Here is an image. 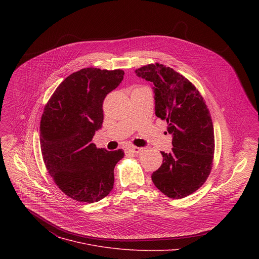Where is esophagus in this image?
Segmentation results:
<instances>
[{
    "mask_svg": "<svg viewBox=\"0 0 259 259\" xmlns=\"http://www.w3.org/2000/svg\"><path fill=\"white\" fill-rule=\"evenodd\" d=\"M143 149H144V148H139V147H130V148H127L128 151L134 152V153H139V152H141Z\"/></svg>",
    "mask_w": 259,
    "mask_h": 259,
    "instance_id": "obj_1",
    "label": "esophagus"
}]
</instances>
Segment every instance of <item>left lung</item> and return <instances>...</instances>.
<instances>
[{"mask_svg": "<svg viewBox=\"0 0 259 259\" xmlns=\"http://www.w3.org/2000/svg\"><path fill=\"white\" fill-rule=\"evenodd\" d=\"M136 73L153 83L155 114L167 122L172 135L169 153L160 151L161 166L151 175L166 196L180 199L196 191L208 178L214 153V133L209 111L198 90L183 74L158 63Z\"/></svg>", "mask_w": 259, "mask_h": 259, "instance_id": "obj_1", "label": "left lung"}]
</instances>
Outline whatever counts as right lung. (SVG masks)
I'll list each match as a JSON object with an SVG mask.
<instances>
[{
	"instance_id": "obj_1",
	"label": "right lung",
	"mask_w": 259,
	"mask_h": 259,
	"mask_svg": "<svg viewBox=\"0 0 259 259\" xmlns=\"http://www.w3.org/2000/svg\"><path fill=\"white\" fill-rule=\"evenodd\" d=\"M123 74L81 69L59 84L44 109L39 143L45 165L55 184L76 201L97 202L113 187V169L124 152L98 148L92 141L104 121V100Z\"/></svg>"
}]
</instances>
